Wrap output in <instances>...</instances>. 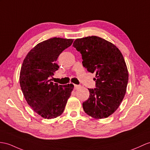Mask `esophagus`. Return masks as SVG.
I'll use <instances>...</instances> for the list:
<instances>
[{
    "label": "esophagus",
    "mask_w": 150,
    "mask_h": 150,
    "mask_svg": "<svg viewBox=\"0 0 150 150\" xmlns=\"http://www.w3.org/2000/svg\"><path fill=\"white\" fill-rule=\"evenodd\" d=\"M74 89H78L81 86L80 85H75V84H74Z\"/></svg>",
    "instance_id": "34e87169"
}]
</instances>
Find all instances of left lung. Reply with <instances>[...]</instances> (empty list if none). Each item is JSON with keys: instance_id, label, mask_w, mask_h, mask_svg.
Masks as SVG:
<instances>
[{"instance_id": "left-lung-1", "label": "left lung", "mask_w": 150, "mask_h": 150, "mask_svg": "<svg viewBox=\"0 0 150 150\" xmlns=\"http://www.w3.org/2000/svg\"><path fill=\"white\" fill-rule=\"evenodd\" d=\"M73 46L81 54L83 65L96 74L94 89L83 103L84 111L96 119L108 118L116 111L125 96L129 72L120 50L97 36L76 39Z\"/></svg>"}]
</instances>
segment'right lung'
Here are the masks:
<instances>
[{
  "mask_svg": "<svg viewBox=\"0 0 150 150\" xmlns=\"http://www.w3.org/2000/svg\"><path fill=\"white\" fill-rule=\"evenodd\" d=\"M72 39L51 38L38 44L28 53L20 73L21 89L28 104L46 119L62 114L74 88L72 84L58 85L52 79L59 66L56 61L60 54L70 46Z\"/></svg>",
  "mask_w": 150,
  "mask_h": 150,
  "instance_id": "obj_1",
  "label": "right lung"
}]
</instances>
